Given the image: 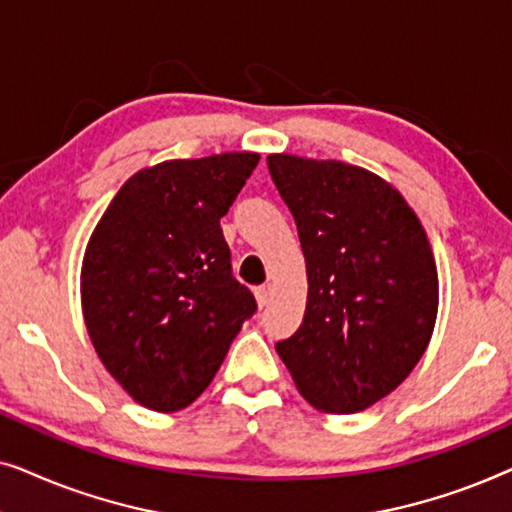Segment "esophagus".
I'll return each mask as SVG.
<instances>
[{
    "label": "esophagus",
    "mask_w": 512,
    "mask_h": 512,
    "mask_svg": "<svg viewBox=\"0 0 512 512\" xmlns=\"http://www.w3.org/2000/svg\"><path fill=\"white\" fill-rule=\"evenodd\" d=\"M256 293V300H258V307H265L270 303V296H272V286L270 284H263V286H256L254 289Z\"/></svg>",
    "instance_id": "esophagus-1"
}]
</instances>
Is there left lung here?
Masks as SVG:
<instances>
[{"mask_svg": "<svg viewBox=\"0 0 512 512\" xmlns=\"http://www.w3.org/2000/svg\"><path fill=\"white\" fill-rule=\"evenodd\" d=\"M268 170L307 268L303 324L277 354L317 410H366L410 375L431 340V244L403 195L363 167L272 153Z\"/></svg>", "mask_w": 512, "mask_h": 512, "instance_id": "8db88e82", "label": "left lung"}]
</instances>
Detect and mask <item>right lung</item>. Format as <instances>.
<instances>
[{"label": "right lung", "instance_id": "obj_1", "mask_svg": "<svg viewBox=\"0 0 512 512\" xmlns=\"http://www.w3.org/2000/svg\"><path fill=\"white\" fill-rule=\"evenodd\" d=\"M258 153L167 160L125 181L81 268L83 319L114 380L156 412L191 405L256 312L221 230Z\"/></svg>", "mask_w": 512, "mask_h": 512}]
</instances>
